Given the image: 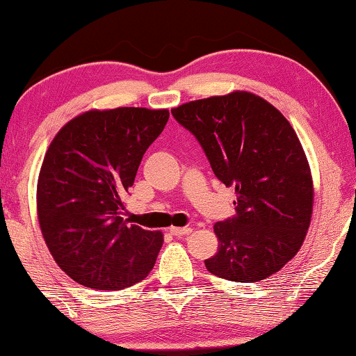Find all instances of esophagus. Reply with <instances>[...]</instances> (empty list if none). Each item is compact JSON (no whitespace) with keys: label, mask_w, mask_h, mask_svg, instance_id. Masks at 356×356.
Here are the masks:
<instances>
[{"label":"esophagus","mask_w":356,"mask_h":356,"mask_svg":"<svg viewBox=\"0 0 356 356\" xmlns=\"http://www.w3.org/2000/svg\"><path fill=\"white\" fill-rule=\"evenodd\" d=\"M191 232H193V228H189V227H184V228L172 227L170 228V233H172L173 236H184V235H189Z\"/></svg>","instance_id":"obj_1"}]
</instances>
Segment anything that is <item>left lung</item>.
<instances>
[{
	"instance_id": "8db88e82",
	"label": "left lung",
	"mask_w": 356,
	"mask_h": 356,
	"mask_svg": "<svg viewBox=\"0 0 356 356\" xmlns=\"http://www.w3.org/2000/svg\"><path fill=\"white\" fill-rule=\"evenodd\" d=\"M206 154L212 172L235 186L236 213L217 222L211 274L257 282L280 270L303 245L313 179L300 139L275 106L250 92L194 100L172 110Z\"/></svg>"
}]
</instances>
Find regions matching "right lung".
<instances>
[{"label": "right lung", "instance_id": "1", "mask_svg": "<svg viewBox=\"0 0 356 356\" xmlns=\"http://www.w3.org/2000/svg\"><path fill=\"white\" fill-rule=\"evenodd\" d=\"M168 116L134 106L92 110L51 140L38 177V222L53 259L77 284L123 290L154 269L163 235L128 227L121 213L143 155Z\"/></svg>", "mask_w": 356, "mask_h": 356}]
</instances>
